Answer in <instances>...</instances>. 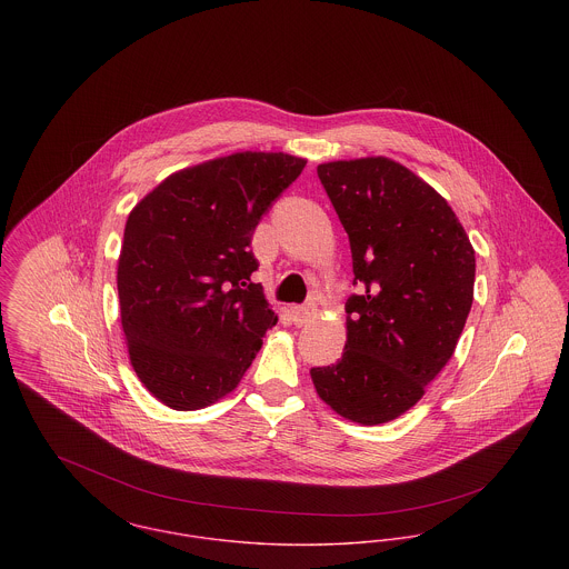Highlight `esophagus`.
Here are the masks:
<instances>
[{
    "label": "esophagus",
    "mask_w": 569,
    "mask_h": 569,
    "mask_svg": "<svg viewBox=\"0 0 569 569\" xmlns=\"http://www.w3.org/2000/svg\"><path fill=\"white\" fill-rule=\"evenodd\" d=\"M316 313H318L316 305H302V307H293L291 309V318H293V322L298 326L309 325L316 318Z\"/></svg>",
    "instance_id": "1"
}]
</instances>
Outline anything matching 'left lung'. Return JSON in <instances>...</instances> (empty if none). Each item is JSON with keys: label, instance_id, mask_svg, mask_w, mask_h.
Masks as SVG:
<instances>
[{"label": "left lung", "instance_id": "left-lung-1", "mask_svg": "<svg viewBox=\"0 0 569 569\" xmlns=\"http://www.w3.org/2000/svg\"><path fill=\"white\" fill-rule=\"evenodd\" d=\"M348 234L355 282L341 359L311 368L339 416L381 425L416 406L451 359L473 305L476 251L451 206L388 158L318 166Z\"/></svg>", "mask_w": 569, "mask_h": 569}]
</instances>
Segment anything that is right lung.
Instances as JSON below:
<instances>
[{"label":"right lung","instance_id":"add662e5","mask_svg":"<svg viewBox=\"0 0 569 569\" xmlns=\"http://www.w3.org/2000/svg\"><path fill=\"white\" fill-rule=\"evenodd\" d=\"M307 160L234 153L166 177L129 214L118 258L129 359L163 406H212L243 379L278 316L251 282V234Z\"/></svg>","mask_w":569,"mask_h":569}]
</instances>
